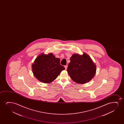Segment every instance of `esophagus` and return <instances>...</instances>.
<instances>
[{"mask_svg":"<svg viewBox=\"0 0 124 124\" xmlns=\"http://www.w3.org/2000/svg\"><path fill=\"white\" fill-rule=\"evenodd\" d=\"M65 68V69L66 70L67 69V65H65L64 66Z\"/></svg>","mask_w":124,"mask_h":124,"instance_id":"34e87169","label":"esophagus"}]
</instances>
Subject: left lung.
Instances as JSON below:
<instances>
[{
	"label": "left lung",
	"mask_w": 124,
	"mask_h": 124,
	"mask_svg": "<svg viewBox=\"0 0 124 124\" xmlns=\"http://www.w3.org/2000/svg\"><path fill=\"white\" fill-rule=\"evenodd\" d=\"M68 74L77 83H86L93 78L96 71V66L88 54L80 55L73 54L67 70Z\"/></svg>",
	"instance_id": "1"
}]
</instances>
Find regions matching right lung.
I'll return each instance as SVG.
<instances>
[{"label":"right lung","mask_w":124,"mask_h":124,"mask_svg":"<svg viewBox=\"0 0 124 124\" xmlns=\"http://www.w3.org/2000/svg\"><path fill=\"white\" fill-rule=\"evenodd\" d=\"M65 69L64 67L60 64L59 58H55L52 53L39 55L32 65L34 76L44 83L53 82Z\"/></svg>","instance_id":"add662e5"}]
</instances>
